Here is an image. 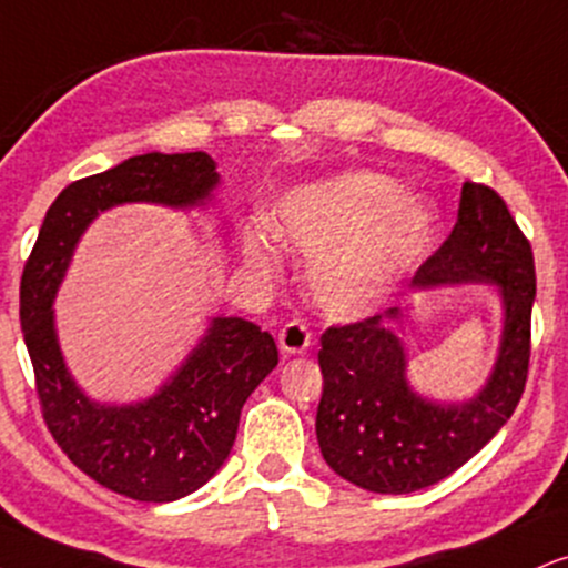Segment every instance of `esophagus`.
<instances>
[{
	"instance_id": "obj_1",
	"label": "esophagus",
	"mask_w": 568,
	"mask_h": 568,
	"mask_svg": "<svg viewBox=\"0 0 568 568\" xmlns=\"http://www.w3.org/2000/svg\"><path fill=\"white\" fill-rule=\"evenodd\" d=\"M312 344V331L302 320H293L280 331V349L285 354H304Z\"/></svg>"
}]
</instances>
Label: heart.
<instances>
[{
	"label": "heart",
	"mask_w": 568,
	"mask_h": 568,
	"mask_svg": "<svg viewBox=\"0 0 568 568\" xmlns=\"http://www.w3.org/2000/svg\"><path fill=\"white\" fill-rule=\"evenodd\" d=\"M272 232L312 256L310 277L320 306L336 317H352L381 302L428 248L434 211L405 197L388 176L349 174L298 187L277 201ZM245 256L258 272L275 264L262 235L245 241Z\"/></svg>",
	"instance_id": "heart-1"
}]
</instances>
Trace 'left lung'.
Returning a JSON list of instances; mask_svg holds the SVG:
<instances>
[{"mask_svg":"<svg viewBox=\"0 0 568 568\" xmlns=\"http://www.w3.org/2000/svg\"><path fill=\"white\" fill-rule=\"evenodd\" d=\"M444 283H495L505 304L495 371L470 402L439 405L407 386L405 349L386 323L402 320L399 306L352 325H331L320 338V449L338 476L367 491L407 495L447 479L521 402L531 354L535 256L505 201L487 184H463L453 232L413 277V288Z\"/></svg>","mask_w":568,"mask_h":568,"instance_id":"left-lung-1","label":"left lung"}]
</instances>
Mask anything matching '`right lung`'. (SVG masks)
I'll list each match as a JSON object with an SVG mask.
<instances>
[{"label": "right lung", "instance_id": "1", "mask_svg": "<svg viewBox=\"0 0 568 568\" xmlns=\"http://www.w3.org/2000/svg\"><path fill=\"white\" fill-rule=\"evenodd\" d=\"M216 182V163L201 150L134 155L71 182L47 209L20 277V327L52 439L89 479L132 500H180L222 468L245 399L275 371V338L248 320L216 317L159 394L105 407L89 402L68 375L50 306L81 232L98 211L134 201L195 206Z\"/></svg>", "mask_w": 568, "mask_h": 568}]
</instances>
